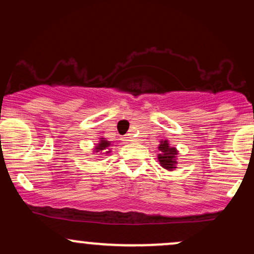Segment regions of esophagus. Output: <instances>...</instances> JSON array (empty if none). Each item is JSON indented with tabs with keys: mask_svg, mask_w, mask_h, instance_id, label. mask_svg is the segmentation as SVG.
I'll use <instances>...</instances> for the list:
<instances>
[{
	"mask_svg": "<svg viewBox=\"0 0 254 254\" xmlns=\"http://www.w3.org/2000/svg\"><path fill=\"white\" fill-rule=\"evenodd\" d=\"M123 141H125V142H131V141H133V139L131 138V137L127 136V137H123Z\"/></svg>",
	"mask_w": 254,
	"mask_h": 254,
	"instance_id": "34e87169",
	"label": "esophagus"
}]
</instances>
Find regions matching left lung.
Masks as SVG:
<instances>
[{"mask_svg":"<svg viewBox=\"0 0 254 254\" xmlns=\"http://www.w3.org/2000/svg\"><path fill=\"white\" fill-rule=\"evenodd\" d=\"M160 154L157 155L160 165L167 171H173L178 165V150L176 147H172L168 139H162L159 144Z\"/></svg>","mask_w":254,"mask_h":254,"instance_id":"8db88e82","label":"left lung"}]
</instances>
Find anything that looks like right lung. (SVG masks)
<instances>
[{
    "label": "right lung",
    "mask_w": 254,
    "mask_h": 254,
    "mask_svg": "<svg viewBox=\"0 0 254 254\" xmlns=\"http://www.w3.org/2000/svg\"><path fill=\"white\" fill-rule=\"evenodd\" d=\"M111 142L107 141L106 138H104V137H100L99 138V143L95 145L94 147V151L93 153H101L103 151V154H109L110 153V147H111Z\"/></svg>",
    "instance_id": "add662e5"
}]
</instances>
